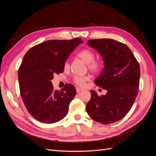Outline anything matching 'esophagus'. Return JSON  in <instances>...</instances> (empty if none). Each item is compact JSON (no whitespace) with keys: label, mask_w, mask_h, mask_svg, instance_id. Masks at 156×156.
<instances>
[{"label":"esophagus","mask_w":156,"mask_h":156,"mask_svg":"<svg viewBox=\"0 0 156 156\" xmlns=\"http://www.w3.org/2000/svg\"><path fill=\"white\" fill-rule=\"evenodd\" d=\"M76 90H77V92L79 94V93H80L81 92L83 91V89H82V88H79V87H77V88H76Z\"/></svg>","instance_id":"1"}]
</instances>
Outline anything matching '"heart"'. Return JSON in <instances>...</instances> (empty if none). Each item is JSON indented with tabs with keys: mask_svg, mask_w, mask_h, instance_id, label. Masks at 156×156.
I'll use <instances>...</instances> for the list:
<instances>
[{
	"mask_svg": "<svg viewBox=\"0 0 156 156\" xmlns=\"http://www.w3.org/2000/svg\"><path fill=\"white\" fill-rule=\"evenodd\" d=\"M77 56L87 64V67L90 71L93 73H98L101 72L104 66L103 60L101 59H95V54L89 49H84L80 51L77 53ZM68 60H66L64 63V69L69 68ZM88 77L87 76H75L73 81L75 84L78 86L83 87L85 84Z\"/></svg>",
	"mask_w": 156,
	"mask_h": 156,
	"instance_id": "b5f03b06",
	"label": "heart"
}]
</instances>
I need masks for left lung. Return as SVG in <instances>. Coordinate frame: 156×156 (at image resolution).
I'll return each mask as SVG.
<instances>
[{"mask_svg":"<svg viewBox=\"0 0 156 156\" xmlns=\"http://www.w3.org/2000/svg\"><path fill=\"white\" fill-rule=\"evenodd\" d=\"M87 44L98 51L104 61V68L94 82L107 93L99 96L96 91L90 90L87 111L96 122L114 123L127 114L137 96L139 64L131 49L120 41L95 39L88 40Z\"/></svg>","mask_w":156,"mask_h":156,"instance_id":"obj_1","label":"left lung"}]
</instances>
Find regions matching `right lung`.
<instances>
[{
    "label": "right lung",
    "instance_id": "1",
    "mask_svg": "<svg viewBox=\"0 0 156 156\" xmlns=\"http://www.w3.org/2000/svg\"><path fill=\"white\" fill-rule=\"evenodd\" d=\"M80 37L70 40H48L31 48L18 71L20 94L30 114L42 123L53 124L67 115L69 103L76 94L72 84L55 90L51 80L64 72V63Z\"/></svg>",
    "mask_w": 156,
    "mask_h": 156
}]
</instances>
